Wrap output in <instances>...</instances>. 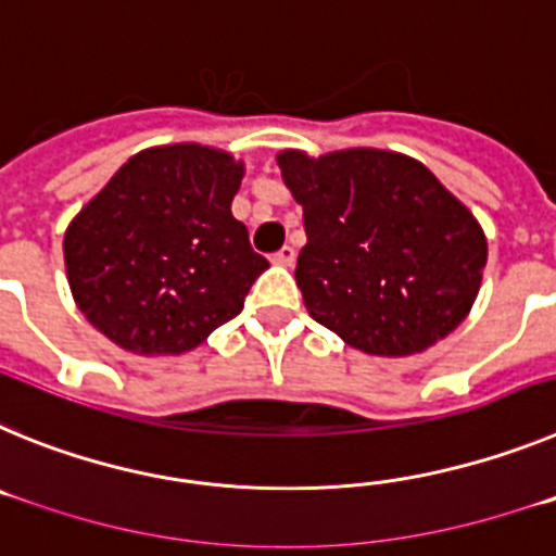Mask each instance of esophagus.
Here are the masks:
<instances>
[{
    "label": "esophagus",
    "instance_id": "esophagus-1",
    "mask_svg": "<svg viewBox=\"0 0 556 556\" xmlns=\"http://www.w3.org/2000/svg\"><path fill=\"white\" fill-rule=\"evenodd\" d=\"M273 262L281 264V267H292V264H294V248L283 244V248L273 255Z\"/></svg>",
    "mask_w": 556,
    "mask_h": 556
}]
</instances>
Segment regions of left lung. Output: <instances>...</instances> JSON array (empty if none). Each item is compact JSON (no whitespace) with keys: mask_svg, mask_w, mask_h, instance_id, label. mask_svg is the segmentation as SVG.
Instances as JSON below:
<instances>
[{"mask_svg":"<svg viewBox=\"0 0 556 556\" xmlns=\"http://www.w3.org/2000/svg\"><path fill=\"white\" fill-rule=\"evenodd\" d=\"M303 205L294 278L314 320L372 356H412L473 306L488 239L420 161L390 150L278 152Z\"/></svg>","mask_w":556,"mask_h":556,"instance_id":"left-lung-1","label":"left lung"}]
</instances>
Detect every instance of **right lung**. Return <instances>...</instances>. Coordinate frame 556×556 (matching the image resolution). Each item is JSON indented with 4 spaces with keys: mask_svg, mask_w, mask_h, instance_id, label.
I'll return each instance as SVG.
<instances>
[{
    "mask_svg": "<svg viewBox=\"0 0 556 556\" xmlns=\"http://www.w3.org/2000/svg\"><path fill=\"white\" fill-rule=\"evenodd\" d=\"M244 164L203 144L136 152L63 236L86 320L139 356H178L242 312L269 267L230 214Z\"/></svg>",
    "mask_w": 556,
    "mask_h": 556,
    "instance_id": "right-lung-1",
    "label": "right lung"
}]
</instances>
